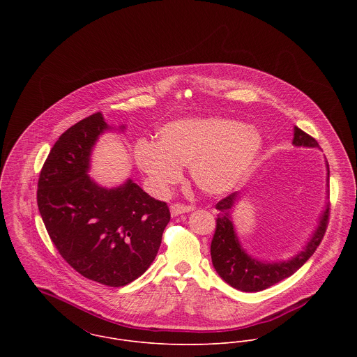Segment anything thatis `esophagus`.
<instances>
[{
    "mask_svg": "<svg viewBox=\"0 0 357 357\" xmlns=\"http://www.w3.org/2000/svg\"><path fill=\"white\" fill-rule=\"evenodd\" d=\"M194 207L192 206H188V204H174L170 206V214L172 217H177L180 214H184V213H190L192 211Z\"/></svg>",
    "mask_w": 357,
    "mask_h": 357,
    "instance_id": "esophagus-1",
    "label": "esophagus"
}]
</instances>
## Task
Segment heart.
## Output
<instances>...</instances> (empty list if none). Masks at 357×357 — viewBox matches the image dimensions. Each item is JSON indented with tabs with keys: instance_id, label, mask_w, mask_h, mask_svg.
<instances>
[{
	"instance_id": "b5f03b06",
	"label": "heart",
	"mask_w": 357,
	"mask_h": 357,
	"mask_svg": "<svg viewBox=\"0 0 357 357\" xmlns=\"http://www.w3.org/2000/svg\"><path fill=\"white\" fill-rule=\"evenodd\" d=\"M262 150L258 130L236 119L221 116L184 118L163 125L158 143L142 139L133 158L159 197L183 178L190 165L195 185L204 194L220 195L239 187L252 173Z\"/></svg>"
}]
</instances>
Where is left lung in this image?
I'll list each match as a JSON object with an SVG mask.
<instances>
[{
  "label": "left lung",
  "instance_id": "left-lung-1",
  "mask_svg": "<svg viewBox=\"0 0 357 357\" xmlns=\"http://www.w3.org/2000/svg\"><path fill=\"white\" fill-rule=\"evenodd\" d=\"M293 144L296 147H319L317 142L303 132L300 128L294 126V137ZM327 167V187L330 180V169L326 160ZM328 192V190H327ZM241 199V192H234L229 197L221 199L215 204V208L220 211L217 217L215 232L210 246L211 262L217 273L222 280H225L229 286L236 290L255 293L265 290L283 279L296 273L310 255L314 253L317 246L320 245L327 222H328V204L319 217V222L316 229L312 232L309 241L306 242L304 249L298 252L294 257L287 261H261L253 255H249L241 245L235 225L232 222L231 211L235 204Z\"/></svg>",
  "mask_w": 357,
  "mask_h": 357
}]
</instances>
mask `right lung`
<instances>
[{"label": "right lung", "instance_id": "obj_1", "mask_svg": "<svg viewBox=\"0 0 357 357\" xmlns=\"http://www.w3.org/2000/svg\"><path fill=\"white\" fill-rule=\"evenodd\" d=\"M112 129L102 112L67 129L41 169L37 204L60 255L82 276L121 287L153 264L170 211L130 178L105 188L88 174L96 142Z\"/></svg>", "mask_w": 357, "mask_h": 357}]
</instances>
